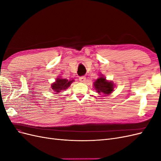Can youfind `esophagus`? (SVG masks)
<instances>
[{
  "label": "esophagus",
  "mask_w": 161,
  "mask_h": 161,
  "mask_svg": "<svg viewBox=\"0 0 161 161\" xmlns=\"http://www.w3.org/2000/svg\"><path fill=\"white\" fill-rule=\"evenodd\" d=\"M79 80L82 82H85L86 81V76H82L79 77Z\"/></svg>",
  "instance_id": "1"
}]
</instances>
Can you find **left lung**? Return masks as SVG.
Masks as SVG:
<instances>
[{
  "label": "left lung",
  "mask_w": 161,
  "mask_h": 161,
  "mask_svg": "<svg viewBox=\"0 0 161 161\" xmlns=\"http://www.w3.org/2000/svg\"><path fill=\"white\" fill-rule=\"evenodd\" d=\"M115 85L111 80H108L103 75H100L98 79L93 82V88L97 92L105 95H109L114 90Z\"/></svg>",
  "instance_id": "obj_1"
}]
</instances>
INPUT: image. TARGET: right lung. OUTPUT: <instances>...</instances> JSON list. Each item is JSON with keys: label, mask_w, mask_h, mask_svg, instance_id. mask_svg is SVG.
Masks as SVG:
<instances>
[{"label": "right lung", "mask_w": 161, "mask_h": 161, "mask_svg": "<svg viewBox=\"0 0 161 161\" xmlns=\"http://www.w3.org/2000/svg\"><path fill=\"white\" fill-rule=\"evenodd\" d=\"M74 81L75 80L72 79L68 80L59 76L56 79V81L51 85V89L55 94H58L61 92V91L67 89Z\"/></svg>", "instance_id": "add662e5"}]
</instances>
